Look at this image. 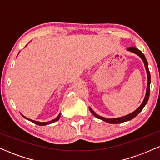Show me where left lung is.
<instances>
[{"label": "left lung", "mask_w": 160, "mask_h": 160, "mask_svg": "<svg viewBox=\"0 0 160 160\" xmlns=\"http://www.w3.org/2000/svg\"><path fill=\"white\" fill-rule=\"evenodd\" d=\"M127 49H128V51H130V52H133V53H135V54H137L138 56H140L141 58V59L143 60V62H144V63L145 68H146V71H147V74H148V86H147L146 95H145L144 101H143L142 104H141L140 107L138 108L137 109L135 110V111H134V112H132V113H129V114H128V115H126V116H124V117H119V118L108 119V118H104V117H100V116H99V115L96 114V113H95V112L93 111L90 108H89V111L92 112V114L94 115L95 117H97V118L100 119V120H102L105 121V122H109V123L117 124V123H121V122H126V121L132 120L133 118H135V117H136V116L138 114V113H140L141 111H142L143 108H144V106L146 105L147 103H148V99H149V96H150V74L149 68H148V61H147L146 58H145L144 55L143 54L142 52L139 50V49H138L135 48V47H129V48H128Z\"/></svg>", "instance_id": "1"}]
</instances>
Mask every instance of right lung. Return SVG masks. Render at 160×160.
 Masks as SVG:
<instances>
[{
    "instance_id": "obj_1",
    "label": "right lung",
    "mask_w": 160,
    "mask_h": 160,
    "mask_svg": "<svg viewBox=\"0 0 160 160\" xmlns=\"http://www.w3.org/2000/svg\"><path fill=\"white\" fill-rule=\"evenodd\" d=\"M22 116H23V115H22ZM60 116H61V113H59V114L58 115V117H57L56 119H54V120H52L49 121V122H38V121H34V120H30V119L27 118V117H24V116H23V117H25V119H27V120H28L29 121H31V122H34V123H35V124H37V125H39V126H45V125H48V124L52 123V122H56V121H58V120H59V118H60Z\"/></svg>"
}]
</instances>
